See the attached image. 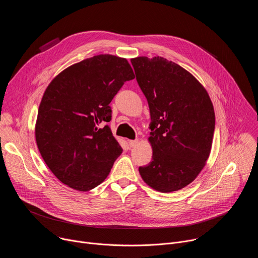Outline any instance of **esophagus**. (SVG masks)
Masks as SVG:
<instances>
[{"instance_id":"esophagus-1","label":"esophagus","mask_w":258,"mask_h":258,"mask_svg":"<svg viewBox=\"0 0 258 258\" xmlns=\"http://www.w3.org/2000/svg\"><path fill=\"white\" fill-rule=\"evenodd\" d=\"M138 143H139V140H131L130 142H128V144H130V146L132 147V148H134V147H136L137 145H138Z\"/></svg>"}]
</instances>
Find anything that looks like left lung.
Returning <instances> with one entry per match:
<instances>
[{
  "label": "left lung",
  "mask_w": 258,
  "mask_h": 258,
  "mask_svg": "<svg viewBox=\"0 0 258 258\" xmlns=\"http://www.w3.org/2000/svg\"><path fill=\"white\" fill-rule=\"evenodd\" d=\"M151 115L152 161L139 167L143 180L161 193L191 183L210 155L215 114L203 85L188 70L156 56L132 58Z\"/></svg>",
  "instance_id": "8db88e82"
}]
</instances>
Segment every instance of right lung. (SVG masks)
Returning a JSON list of instances; mask_svg holds the SVG:
<instances>
[{"instance_id":"right-lung-1","label":"right lung","mask_w":258,"mask_h":258,"mask_svg":"<svg viewBox=\"0 0 258 258\" xmlns=\"http://www.w3.org/2000/svg\"><path fill=\"white\" fill-rule=\"evenodd\" d=\"M135 79L125 58L101 54L73 64L47 87L35 121V142L53 174L67 187L90 191L105 180L122 149L109 125V104Z\"/></svg>"}]
</instances>
